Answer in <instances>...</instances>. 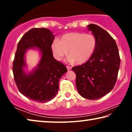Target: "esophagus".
I'll return each instance as SVG.
<instances>
[{
	"label": "esophagus",
	"instance_id": "1",
	"mask_svg": "<svg viewBox=\"0 0 132 132\" xmlns=\"http://www.w3.org/2000/svg\"><path fill=\"white\" fill-rule=\"evenodd\" d=\"M66 68H67V69H68V70H70L71 69V66H67Z\"/></svg>",
	"mask_w": 132,
	"mask_h": 132
}]
</instances>
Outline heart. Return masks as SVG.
<instances>
[{"label":"heart","instance_id":"b5f03b06","mask_svg":"<svg viewBox=\"0 0 132 132\" xmlns=\"http://www.w3.org/2000/svg\"><path fill=\"white\" fill-rule=\"evenodd\" d=\"M97 44V39L92 34L71 32L62 35L60 41L55 40L51 48L56 59L61 60L69 50V61L81 64L93 55Z\"/></svg>","mask_w":132,"mask_h":132}]
</instances>
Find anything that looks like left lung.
Segmentation results:
<instances>
[{
  "instance_id": "obj_1",
  "label": "left lung",
  "mask_w": 132,
  "mask_h": 132,
  "mask_svg": "<svg viewBox=\"0 0 132 132\" xmlns=\"http://www.w3.org/2000/svg\"><path fill=\"white\" fill-rule=\"evenodd\" d=\"M97 39V47L86 63L73 67L76 75V84L82 97L97 100L114 87L120 66L119 51L114 39L97 25L87 26Z\"/></svg>"
}]
</instances>
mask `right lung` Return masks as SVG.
<instances>
[{
	"label": "right lung",
	"instance_id": "obj_1",
	"mask_svg": "<svg viewBox=\"0 0 132 132\" xmlns=\"http://www.w3.org/2000/svg\"><path fill=\"white\" fill-rule=\"evenodd\" d=\"M55 35L47 28H34L27 31L17 45L13 63V72L19 91L29 99L45 103L54 98L59 90V81L68 71L66 66L53 56L51 46ZM38 47L42 56L37 68L27 74L24 55L30 47Z\"/></svg>",
	"mask_w": 132,
	"mask_h": 132
}]
</instances>
